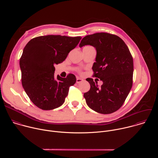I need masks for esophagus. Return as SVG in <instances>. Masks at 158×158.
Returning <instances> with one entry per match:
<instances>
[{
  "label": "esophagus",
  "instance_id": "esophagus-1",
  "mask_svg": "<svg viewBox=\"0 0 158 158\" xmlns=\"http://www.w3.org/2000/svg\"><path fill=\"white\" fill-rule=\"evenodd\" d=\"M82 81H84V80H83L82 79H81V78L77 77V78L76 79V82H77V83H81V82H82Z\"/></svg>",
  "mask_w": 158,
  "mask_h": 158
}]
</instances>
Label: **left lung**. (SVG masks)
I'll return each instance as SVG.
<instances>
[{
    "label": "left lung",
    "instance_id": "obj_1",
    "mask_svg": "<svg viewBox=\"0 0 158 158\" xmlns=\"http://www.w3.org/2000/svg\"><path fill=\"white\" fill-rule=\"evenodd\" d=\"M85 45L96 49L93 76L103 84L99 87L93 79L87 78L91 88L84 97L93 110L104 114L112 113L123 106L132 86V56L123 39L114 34L98 32L86 35L79 47Z\"/></svg>",
    "mask_w": 158,
    "mask_h": 158
}]
</instances>
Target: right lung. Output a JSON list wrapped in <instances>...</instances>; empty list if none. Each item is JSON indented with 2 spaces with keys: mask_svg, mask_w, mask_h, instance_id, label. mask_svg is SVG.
Here are the masks:
<instances>
[{
  "mask_svg": "<svg viewBox=\"0 0 158 158\" xmlns=\"http://www.w3.org/2000/svg\"><path fill=\"white\" fill-rule=\"evenodd\" d=\"M81 39L79 36L48 35L33 38L26 44L19 62L22 84L39 108L52 110L64 102L76 78L73 74L56 78L54 65L62 62Z\"/></svg>",
  "mask_w": 158,
  "mask_h": 158,
  "instance_id": "add662e5",
  "label": "right lung"
}]
</instances>
